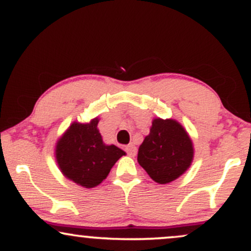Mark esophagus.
Wrapping results in <instances>:
<instances>
[{
	"instance_id": "obj_1",
	"label": "esophagus",
	"mask_w": 251,
	"mask_h": 251,
	"mask_svg": "<svg viewBox=\"0 0 251 251\" xmlns=\"http://www.w3.org/2000/svg\"><path fill=\"white\" fill-rule=\"evenodd\" d=\"M125 151L126 153H127L129 157H134L135 153H137V149H135V146L133 144H128L127 146H125Z\"/></svg>"
}]
</instances>
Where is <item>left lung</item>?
<instances>
[{"label": "left lung", "mask_w": 251, "mask_h": 251, "mask_svg": "<svg viewBox=\"0 0 251 251\" xmlns=\"http://www.w3.org/2000/svg\"><path fill=\"white\" fill-rule=\"evenodd\" d=\"M192 157V142L180 124L159 118L153 120L138 151V162L159 184L177 179L189 168Z\"/></svg>", "instance_id": "8db88e82"}]
</instances>
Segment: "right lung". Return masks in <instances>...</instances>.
Segmentation results:
<instances>
[{
	"label": "right lung",
	"instance_id": "1",
	"mask_svg": "<svg viewBox=\"0 0 251 251\" xmlns=\"http://www.w3.org/2000/svg\"><path fill=\"white\" fill-rule=\"evenodd\" d=\"M98 123L96 118L89 124H72L56 145V160L62 174L85 188L99 185L125 154L117 146L102 143Z\"/></svg>",
	"mask_w": 251,
	"mask_h": 251
}]
</instances>
